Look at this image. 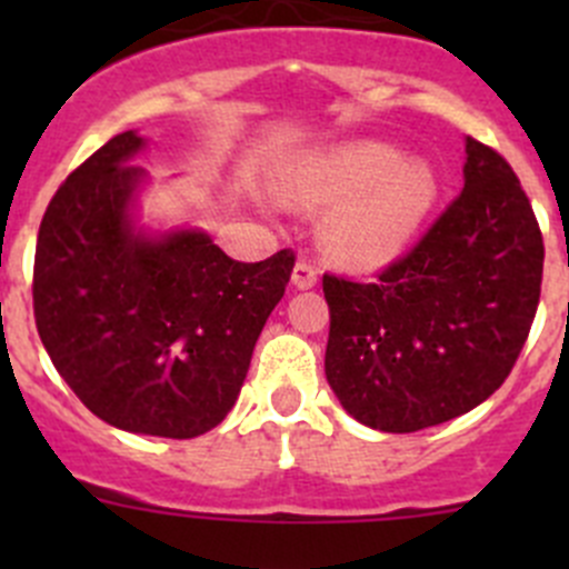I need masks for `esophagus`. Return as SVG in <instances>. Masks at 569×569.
<instances>
[{
  "mask_svg": "<svg viewBox=\"0 0 569 569\" xmlns=\"http://www.w3.org/2000/svg\"><path fill=\"white\" fill-rule=\"evenodd\" d=\"M319 280V272L317 267H313L311 261H297L295 263V272H291V283L297 286V289H313Z\"/></svg>",
  "mask_w": 569,
  "mask_h": 569,
  "instance_id": "esophagus-1",
  "label": "esophagus"
}]
</instances>
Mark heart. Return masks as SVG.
Returning a JSON list of instances; mask_svg holds the SVG:
<instances>
[{"label":"heart","mask_w":569,"mask_h":569,"mask_svg":"<svg viewBox=\"0 0 569 569\" xmlns=\"http://www.w3.org/2000/svg\"><path fill=\"white\" fill-rule=\"evenodd\" d=\"M295 209L327 211L319 244L336 263L377 269L418 237L440 198V181L423 159H405L380 140H358L297 159L278 181Z\"/></svg>","instance_id":"b5f03b06"}]
</instances>
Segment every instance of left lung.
Returning a JSON list of instances; mask_svg holds the SVG:
<instances>
[{
	"label": "left lung",
	"instance_id": "8db88e82",
	"mask_svg": "<svg viewBox=\"0 0 569 569\" xmlns=\"http://www.w3.org/2000/svg\"><path fill=\"white\" fill-rule=\"evenodd\" d=\"M465 187L375 283L325 274V375L343 410L380 432L438 427L512 371L542 283V233L507 159L465 140Z\"/></svg>",
	"mask_w": 569,
	"mask_h": 569
}]
</instances>
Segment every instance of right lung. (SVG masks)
Instances as JSON below:
<instances>
[{
    "mask_svg": "<svg viewBox=\"0 0 569 569\" xmlns=\"http://www.w3.org/2000/svg\"><path fill=\"white\" fill-rule=\"evenodd\" d=\"M137 131L66 178L38 231V336L71 391L112 427L198 438L231 412L252 347L283 297L295 252L228 258L198 228L134 226L148 173Z\"/></svg>",
    "mask_w": 569,
    "mask_h": 569,
    "instance_id": "obj_1",
    "label": "right lung"
}]
</instances>
